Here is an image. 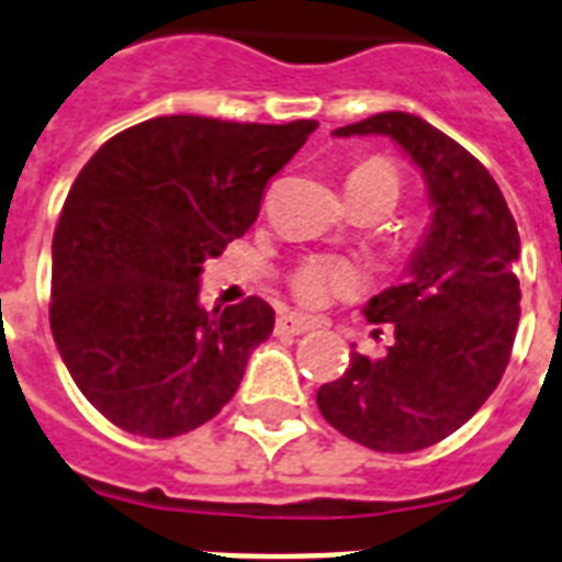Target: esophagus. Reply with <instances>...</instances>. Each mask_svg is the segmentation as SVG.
Returning <instances> with one entry per match:
<instances>
[{
    "mask_svg": "<svg viewBox=\"0 0 562 562\" xmlns=\"http://www.w3.org/2000/svg\"><path fill=\"white\" fill-rule=\"evenodd\" d=\"M314 321L303 317V314H280L277 317V331L280 335H305V331H312Z\"/></svg>",
    "mask_w": 562,
    "mask_h": 562,
    "instance_id": "34e87169",
    "label": "esophagus"
}]
</instances>
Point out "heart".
Returning a JSON list of instances; mask_svg holds the SVG:
<instances>
[{
    "label": "heart",
    "mask_w": 562,
    "mask_h": 562,
    "mask_svg": "<svg viewBox=\"0 0 562 562\" xmlns=\"http://www.w3.org/2000/svg\"><path fill=\"white\" fill-rule=\"evenodd\" d=\"M369 184L381 187L392 199H398V172L392 170V164L381 161V158H372V161L358 164L349 176V184ZM358 289V273L346 262H337V259H308L303 266L296 268L294 277H291V291L296 294V300L305 305H323L328 303L331 296L352 294Z\"/></svg>",
    "instance_id": "obj_1"
}]
</instances>
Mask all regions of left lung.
<instances>
[{"mask_svg":"<svg viewBox=\"0 0 562 562\" xmlns=\"http://www.w3.org/2000/svg\"><path fill=\"white\" fill-rule=\"evenodd\" d=\"M335 135H390L427 181L432 222L407 280L363 308L369 323H392V346L381 360L352 352L344 375L317 390V407L346 439L413 453L459 430L508 367L519 323L517 222L491 172L422 117L381 112Z\"/></svg>","mask_w":562,"mask_h":562,"instance_id":"obj_1","label":"left lung"}]
</instances>
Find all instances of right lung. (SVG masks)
<instances>
[{
    "instance_id": "obj_1",
    "label": "right lung",
    "mask_w": 562,
    "mask_h": 562,
    "mask_svg": "<svg viewBox=\"0 0 562 562\" xmlns=\"http://www.w3.org/2000/svg\"><path fill=\"white\" fill-rule=\"evenodd\" d=\"M317 121L153 117L91 155L52 245V335L91 407L135 436L172 439L239 390L273 308L199 305L204 259L248 231L268 181Z\"/></svg>"
}]
</instances>
